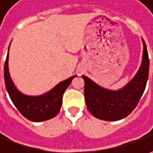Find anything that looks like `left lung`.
Here are the masks:
<instances>
[{
    "label": "left lung",
    "instance_id": "1",
    "mask_svg": "<svg viewBox=\"0 0 153 153\" xmlns=\"http://www.w3.org/2000/svg\"><path fill=\"white\" fill-rule=\"evenodd\" d=\"M142 42L144 47L140 67L135 76L123 88L111 91L97 85L86 76H82L85 83L87 108L96 118L105 121L120 120L130 114L138 105L149 74V57L143 39Z\"/></svg>",
    "mask_w": 153,
    "mask_h": 153
}]
</instances>
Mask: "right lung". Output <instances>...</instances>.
Listing matches in <instances>:
<instances>
[{
    "instance_id": "obj_1",
    "label": "right lung",
    "mask_w": 153,
    "mask_h": 153,
    "mask_svg": "<svg viewBox=\"0 0 153 153\" xmlns=\"http://www.w3.org/2000/svg\"><path fill=\"white\" fill-rule=\"evenodd\" d=\"M9 49V48H8ZM76 76L59 82L50 91L40 96H28L19 91L10 77L8 53L4 65V80L7 91L16 108L28 120L42 122L54 117L60 111L63 94Z\"/></svg>"
}]
</instances>
